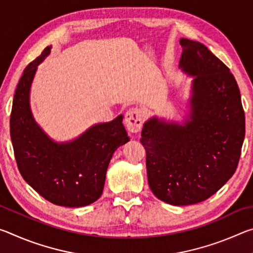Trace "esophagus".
I'll use <instances>...</instances> for the list:
<instances>
[{"label": "esophagus", "mask_w": 253, "mask_h": 253, "mask_svg": "<svg viewBox=\"0 0 253 253\" xmlns=\"http://www.w3.org/2000/svg\"><path fill=\"white\" fill-rule=\"evenodd\" d=\"M124 123L127 129L131 132H137L142 129L144 123V114L139 108H130L127 110Z\"/></svg>", "instance_id": "obj_1"}]
</instances>
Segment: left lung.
Here are the masks:
<instances>
[{
	"label": "left lung",
	"mask_w": 253,
	"mask_h": 253,
	"mask_svg": "<svg viewBox=\"0 0 253 253\" xmlns=\"http://www.w3.org/2000/svg\"><path fill=\"white\" fill-rule=\"evenodd\" d=\"M178 68L192 77L181 123L153 116L140 143L146 149L148 185L172 205L200 203L237 169L246 134L245 111L233 75L204 44L182 38Z\"/></svg>",
	"instance_id": "8db88e82"
}]
</instances>
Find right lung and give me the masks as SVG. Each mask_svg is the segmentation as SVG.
I'll use <instances>...</instances> for the list:
<instances>
[{
  "label": "right lung",
  "instance_id": "obj_1",
  "mask_svg": "<svg viewBox=\"0 0 253 253\" xmlns=\"http://www.w3.org/2000/svg\"><path fill=\"white\" fill-rule=\"evenodd\" d=\"M46 46L25 68L16 87L10 134L22 177L41 196L55 205L85 207L100 198L114 152L129 142L123 115L98 123L76 138L55 142L33 117L30 91L38 66L48 57Z\"/></svg>",
  "mask_w": 253,
  "mask_h": 253
}]
</instances>
